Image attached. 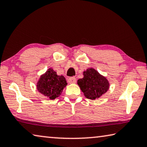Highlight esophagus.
I'll return each mask as SVG.
<instances>
[{
    "mask_svg": "<svg viewBox=\"0 0 147 147\" xmlns=\"http://www.w3.org/2000/svg\"><path fill=\"white\" fill-rule=\"evenodd\" d=\"M76 78H74V77H71V78H69L68 79V82L69 84H74L76 83Z\"/></svg>",
    "mask_w": 147,
    "mask_h": 147,
    "instance_id": "esophagus-1",
    "label": "esophagus"
}]
</instances>
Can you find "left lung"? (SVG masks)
Wrapping results in <instances>:
<instances>
[{
  "label": "left lung",
  "mask_w": 147,
  "mask_h": 147,
  "mask_svg": "<svg viewBox=\"0 0 147 147\" xmlns=\"http://www.w3.org/2000/svg\"><path fill=\"white\" fill-rule=\"evenodd\" d=\"M84 78L77 84L87 98L94 100L105 94L109 88V83L106 77L101 75L93 68H88L83 73Z\"/></svg>",
  "instance_id": "1"
}]
</instances>
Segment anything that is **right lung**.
Listing matches in <instances>:
<instances>
[{
	"label": "right lung",
	"instance_id": "right-lung-1",
	"mask_svg": "<svg viewBox=\"0 0 147 147\" xmlns=\"http://www.w3.org/2000/svg\"><path fill=\"white\" fill-rule=\"evenodd\" d=\"M67 85V83L63 76L57 75L56 71L49 68L39 78L37 83V89L44 96L51 100H54L60 96Z\"/></svg>",
	"mask_w": 147,
	"mask_h": 147
}]
</instances>
